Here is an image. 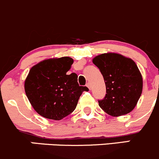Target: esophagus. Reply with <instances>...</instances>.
Returning a JSON list of instances; mask_svg holds the SVG:
<instances>
[{
    "label": "esophagus",
    "instance_id": "obj_1",
    "mask_svg": "<svg viewBox=\"0 0 159 159\" xmlns=\"http://www.w3.org/2000/svg\"><path fill=\"white\" fill-rule=\"evenodd\" d=\"M86 86H87V87H88V88H89V89H91V84H90V83H89V82H88V83H86Z\"/></svg>",
    "mask_w": 159,
    "mask_h": 159
}]
</instances>
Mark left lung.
I'll use <instances>...</instances> for the list:
<instances>
[{
  "instance_id": "obj_1",
  "label": "left lung",
  "mask_w": 159,
  "mask_h": 159,
  "mask_svg": "<svg viewBox=\"0 0 159 159\" xmlns=\"http://www.w3.org/2000/svg\"><path fill=\"white\" fill-rule=\"evenodd\" d=\"M103 75L106 96L99 106L112 117L132 111L142 93L143 80L136 63L130 58L114 52L103 53L93 59Z\"/></svg>"
}]
</instances>
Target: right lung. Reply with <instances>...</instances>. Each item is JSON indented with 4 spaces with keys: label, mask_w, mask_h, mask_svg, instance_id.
<instances>
[{
    "label": "right lung",
    "mask_w": 159,
    "mask_h": 159,
    "mask_svg": "<svg viewBox=\"0 0 159 159\" xmlns=\"http://www.w3.org/2000/svg\"><path fill=\"white\" fill-rule=\"evenodd\" d=\"M70 57L45 59L31 67L25 81V91L34 111L45 118L59 120L71 114L86 86H80L77 75H67Z\"/></svg>",
    "instance_id": "1"
}]
</instances>
